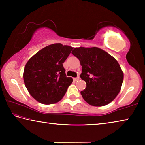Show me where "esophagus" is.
<instances>
[{
  "label": "esophagus",
  "mask_w": 145,
  "mask_h": 145,
  "mask_svg": "<svg viewBox=\"0 0 145 145\" xmlns=\"http://www.w3.org/2000/svg\"><path fill=\"white\" fill-rule=\"evenodd\" d=\"M79 80V77H75V78H73V80L74 81H78V80Z\"/></svg>",
  "instance_id": "obj_1"
}]
</instances>
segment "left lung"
Listing matches in <instances>:
<instances>
[{
	"label": "left lung",
	"instance_id": "8db88e82",
	"mask_svg": "<svg viewBox=\"0 0 145 145\" xmlns=\"http://www.w3.org/2000/svg\"><path fill=\"white\" fill-rule=\"evenodd\" d=\"M73 55L80 61V77L86 83L80 92L86 102L101 107L111 102L121 89L123 73L115 59L98 47L75 48Z\"/></svg>",
	"mask_w": 145,
	"mask_h": 145
}]
</instances>
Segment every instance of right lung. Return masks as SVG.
Listing matches in <instances>:
<instances>
[{
  "label": "right lung",
  "instance_id": "right-lung-1",
  "mask_svg": "<svg viewBox=\"0 0 145 145\" xmlns=\"http://www.w3.org/2000/svg\"><path fill=\"white\" fill-rule=\"evenodd\" d=\"M73 48L61 43L45 46L34 54L25 65L24 80L29 93L44 104L59 101L73 82L67 77L63 63Z\"/></svg>",
  "mask_w": 145,
  "mask_h": 145
}]
</instances>
